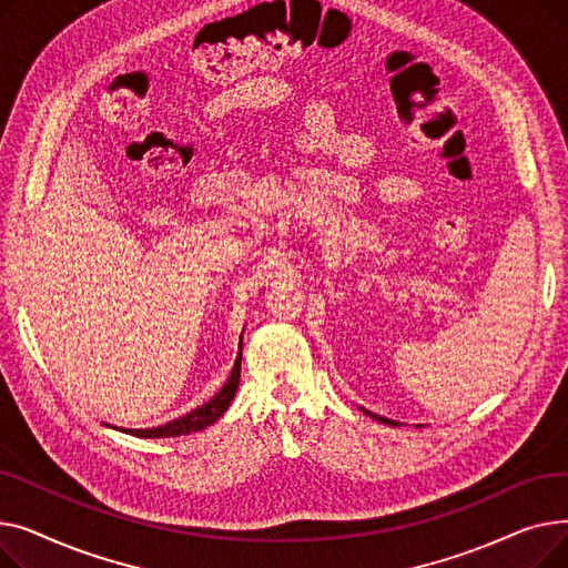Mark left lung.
<instances>
[{
  "mask_svg": "<svg viewBox=\"0 0 568 568\" xmlns=\"http://www.w3.org/2000/svg\"><path fill=\"white\" fill-rule=\"evenodd\" d=\"M364 409V407H362ZM364 414H368L371 419H377V422H382V424H389V426H400V424H396V422H392V419H384V416H379V414H373V412H368V409H364Z\"/></svg>",
  "mask_w": 568,
  "mask_h": 568,
  "instance_id": "obj_1",
  "label": "left lung"
}]
</instances>
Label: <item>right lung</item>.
Here are the masks:
<instances>
[{
  "label": "right lung",
  "instance_id": "add662e5",
  "mask_svg": "<svg viewBox=\"0 0 568 568\" xmlns=\"http://www.w3.org/2000/svg\"><path fill=\"white\" fill-rule=\"evenodd\" d=\"M239 377H242V345H239V354H236V362L234 368L227 377V382L223 384V389L204 405H200L197 409L189 412L186 416H179V419L165 424V426H156V428H140V430H131V428H122L129 435L135 437H179V435H189V433H197L206 426H212L214 422H219L223 412L230 407L236 389H239Z\"/></svg>",
  "mask_w": 568,
  "mask_h": 568
}]
</instances>
